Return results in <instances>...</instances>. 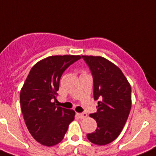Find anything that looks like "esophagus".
Instances as JSON below:
<instances>
[{
  "label": "esophagus",
  "instance_id": "34e87169",
  "mask_svg": "<svg viewBox=\"0 0 156 156\" xmlns=\"http://www.w3.org/2000/svg\"><path fill=\"white\" fill-rule=\"evenodd\" d=\"M77 115L81 119H84L87 117V114L85 113V112H83V113H77Z\"/></svg>",
  "mask_w": 156,
  "mask_h": 156
}]
</instances>
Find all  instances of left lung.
<instances>
[{"label": "left lung", "instance_id": "8db88e82", "mask_svg": "<svg viewBox=\"0 0 156 156\" xmlns=\"http://www.w3.org/2000/svg\"><path fill=\"white\" fill-rule=\"evenodd\" d=\"M93 78V97L98 100L97 112L89 116L96 119V131L87 134L97 145L115 140L122 130L131 109V86L122 70L102 56L82 55Z\"/></svg>", "mask_w": 156, "mask_h": 156}]
</instances>
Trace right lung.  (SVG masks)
<instances>
[{
	"label": "right lung",
	"mask_w": 156,
	"mask_h": 156,
	"mask_svg": "<svg viewBox=\"0 0 156 156\" xmlns=\"http://www.w3.org/2000/svg\"><path fill=\"white\" fill-rule=\"evenodd\" d=\"M80 55H52L31 68L20 92V106L30 133L44 146H54L64 137L75 112L55 106L59 80Z\"/></svg>",
	"instance_id": "1"
}]
</instances>
